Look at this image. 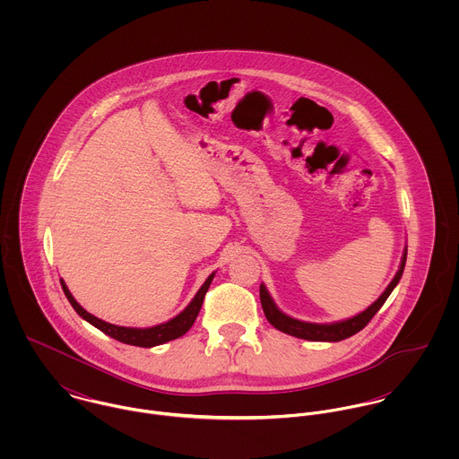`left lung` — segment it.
Returning a JSON list of instances; mask_svg holds the SVG:
<instances>
[{"instance_id":"left-lung-1","label":"left lung","mask_w":459,"mask_h":459,"mask_svg":"<svg viewBox=\"0 0 459 459\" xmlns=\"http://www.w3.org/2000/svg\"><path fill=\"white\" fill-rule=\"evenodd\" d=\"M404 263H406V249L403 253L399 270L394 275L391 284L385 288V291L366 311H362L360 315H357V316H353L350 320H342V322H335V324H309V322L295 320V318L284 315L273 304V300L268 295L264 284L260 286V300H262L263 313H264L266 320L270 322V325H273L277 330H281L284 333H290L293 337H300V339H307V341H328V342L342 341V339L351 337L353 333H357L359 330L366 327L371 322V318L380 311V307L385 304V300L393 293L395 284L399 282V279L403 275V270H404Z\"/></svg>"}]
</instances>
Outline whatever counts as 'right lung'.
<instances>
[{
	"label": "right lung",
	"instance_id": "obj_1",
	"mask_svg": "<svg viewBox=\"0 0 459 459\" xmlns=\"http://www.w3.org/2000/svg\"><path fill=\"white\" fill-rule=\"evenodd\" d=\"M215 272L208 275V279L203 282V286L199 288V291L196 293V297L191 300V304L180 313L177 315L173 320L166 322V324H160V325H155V327L148 328H132V327H118V325H113V324H108L93 315H90L88 311H84L77 302L75 299L72 297V293L68 291L66 288L65 281L60 279L62 282V288H64V293H65L70 306L75 309V313L86 320L88 324H91L93 327L102 330L106 335L120 341V342H126V344H132V346H141V348H152V346H157V344H162V342H168V341H173L177 337H182L189 328L193 327V324L196 322L197 315H199V309H201V304H203V299L210 288V282L213 279Z\"/></svg>",
	"mask_w": 459,
	"mask_h": 459
}]
</instances>
